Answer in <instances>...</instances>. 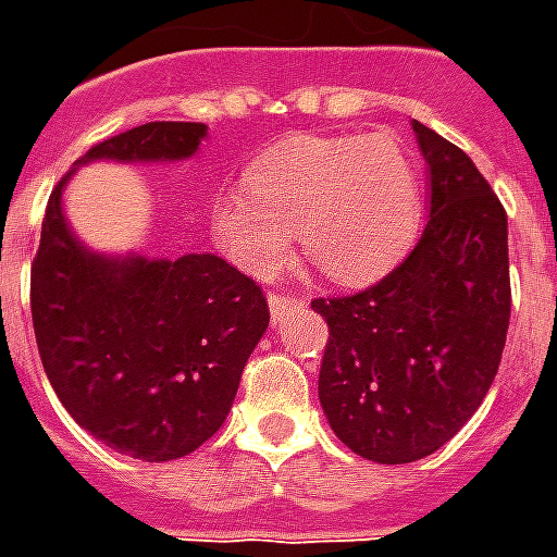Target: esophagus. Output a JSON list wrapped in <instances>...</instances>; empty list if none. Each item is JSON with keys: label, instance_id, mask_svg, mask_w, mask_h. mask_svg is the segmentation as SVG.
I'll use <instances>...</instances> for the list:
<instances>
[{"label": "esophagus", "instance_id": "34e87169", "mask_svg": "<svg viewBox=\"0 0 557 557\" xmlns=\"http://www.w3.org/2000/svg\"><path fill=\"white\" fill-rule=\"evenodd\" d=\"M292 307H304V298H289V295H280V292H274V295L268 298V310H271V322L277 325L280 319L286 315V310H292Z\"/></svg>", "mask_w": 557, "mask_h": 557}]
</instances>
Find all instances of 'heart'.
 I'll return each mask as SVG.
<instances>
[{"label":"heart","instance_id":"b5f03b06","mask_svg":"<svg viewBox=\"0 0 557 557\" xmlns=\"http://www.w3.org/2000/svg\"><path fill=\"white\" fill-rule=\"evenodd\" d=\"M423 220L414 160L387 134H298L265 151L247 187L211 208V235L235 265L274 277L295 244L325 277L361 286L409 253Z\"/></svg>","mask_w":557,"mask_h":557}]
</instances>
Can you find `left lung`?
<instances>
[{
  "label": "left lung",
  "instance_id": "1",
  "mask_svg": "<svg viewBox=\"0 0 557 557\" xmlns=\"http://www.w3.org/2000/svg\"><path fill=\"white\" fill-rule=\"evenodd\" d=\"M430 220L385 280L315 298L327 322L319 403L349 450L382 466L435 454L480 409L510 325L507 214L462 148L411 122Z\"/></svg>",
  "mask_w": 557,
  "mask_h": 557
}]
</instances>
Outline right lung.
I'll list each match as a JSON object with an SVG mask.
<instances>
[{"mask_svg":"<svg viewBox=\"0 0 557 557\" xmlns=\"http://www.w3.org/2000/svg\"><path fill=\"white\" fill-rule=\"evenodd\" d=\"M206 137L199 122H148L89 148L50 194L32 262V325L55 397L98 442L143 462L194 454L223 426L268 327L265 295L214 253L89 250L62 194L91 160L172 163Z\"/></svg>","mask_w":557,"mask_h":557,"instance_id":"obj_1","label":"right lung"}]
</instances>
